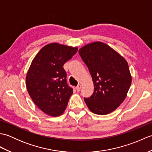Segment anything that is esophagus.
Wrapping results in <instances>:
<instances>
[{
	"label": "esophagus",
	"mask_w": 152,
	"mask_h": 152,
	"mask_svg": "<svg viewBox=\"0 0 152 152\" xmlns=\"http://www.w3.org/2000/svg\"><path fill=\"white\" fill-rule=\"evenodd\" d=\"M81 88H82V86H81V85H78V86H77L76 87V91H80V90H81Z\"/></svg>",
	"instance_id": "34e87169"
}]
</instances>
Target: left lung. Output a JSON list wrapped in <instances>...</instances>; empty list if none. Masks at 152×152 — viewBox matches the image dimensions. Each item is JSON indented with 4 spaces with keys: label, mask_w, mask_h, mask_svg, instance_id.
Returning a JSON list of instances; mask_svg holds the SVG:
<instances>
[{
    "label": "left lung",
    "mask_w": 152,
    "mask_h": 152,
    "mask_svg": "<svg viewBox=\"0 0 152 152\" xmlns=\"http://www.w3.org/2000/svg\"><path fill=\"white\" fill-rule=\"evenodd\" d=\"M78 52L94 84L93 95L84 99L87 106L96 114H110L124 101L131 85L127 61L101 42L86 44Z\"/></svg>",
    "instance_id": "left-lung-1"
}]
</instances>
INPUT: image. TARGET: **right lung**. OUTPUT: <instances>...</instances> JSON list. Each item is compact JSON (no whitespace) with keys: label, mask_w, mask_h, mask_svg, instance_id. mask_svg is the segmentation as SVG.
<instances>
[{"label":"right lung","mask_w":152,"mask_h":152,"mask_svg":"<svg viewBox=\"0 0 152 152\" xmlns=\"http://www.w3.org/2000/svg\"><path fill=\"white\" fill-rule=\"evenodd\" d=\"M77 51V47L50 43L32 61L26 76L27 89L34 104L48 115L56 117L65 110L73 91L66 83L63 65Z\"/></svg>","instance_id":"right-lung-1"}]
</instances>
